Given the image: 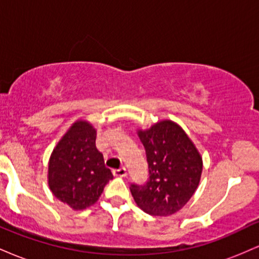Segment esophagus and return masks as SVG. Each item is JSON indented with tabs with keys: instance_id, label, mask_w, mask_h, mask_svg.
<instances>
[{
	"instance_id": "obj_1",
	"label": "esophagus",
	"mask_w": 259,
	"mask_h": 259,
	"mask_svg": "<svg viewBox=\"0 0 259 259\" xmlns=\"http://www.w3.org/2000/svg\"><path fill=\"white\" fill-rule=\"evenodd\" d=\"M113 175H114V177H120V178L126 177V169L124 167H121L119 169H114V170H113Z\"/></svg>"
}]
</instances>
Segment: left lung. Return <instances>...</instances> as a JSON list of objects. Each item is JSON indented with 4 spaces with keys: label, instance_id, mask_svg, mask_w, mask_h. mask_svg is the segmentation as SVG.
Wrapping results in <instances>:
<instances>
[{
    "label": "left lung",
    "instance_id": "obj_1",
    "mask_svg": "<svg viewBox=\"0 0 259 259\" xmlns=\"http://www.w3.org/2000/svg\"><path fill=\"white\" fill-rule=\"evenodd\" d=\"M148 164L144 185L132 184L136 204L152 215L174 214L195 194L202 174V158L181 127L171 120L139 132Z\"/></svg>",
    "mask_w": 259,
    "mask_h": 259
}]
</instances>
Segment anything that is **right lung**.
<instances>
[{
    "label": "right lung",
    "instance_id": "obj_1",
    "mask_svg": "<svg viewBox=\"0 0 259 259\" xmlns=\"http://www.w3.org/2000/svg\"><path fill=\"white\" fill-rule=\"evenodd\" d=\"M111 179V169L96 147V130L88 121L74 123L50 158L52 194L74 209H85L99 200Z\"/></svg>",
    "mask_w": 259,
    "mask_h": 259
}]
</instances>
